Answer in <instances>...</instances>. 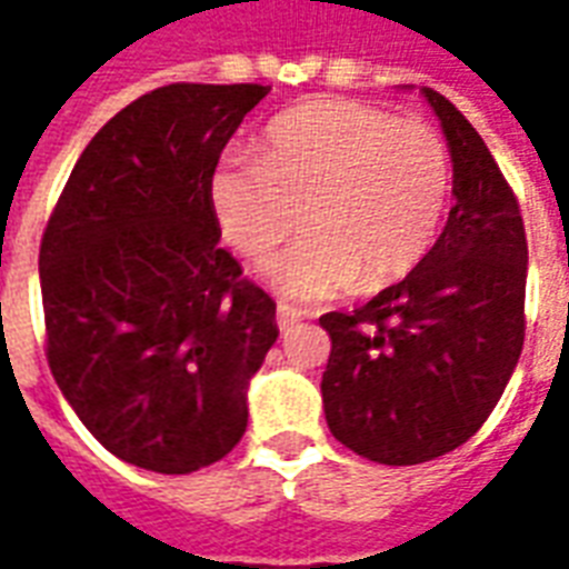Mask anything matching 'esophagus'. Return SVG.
Masks as SVG:
<instances>
[{
	"mask_svg": "<svg viewBox=\"0 0 569 569\" xmlns=\"http://www.w3.org/2000/svg\"><path fill=\"white\" fill-rule=\"evenodd\" d=\"M298 322V313L296 310H289L286 308V305H280V308H277V326H280V332H289V329H292V326H296Z\"/></svg>",
	"mask_w": 569,
	"mask_h": 569,
	"instance_id": "34e87169",
	"label": "esophagus"
}]
</instances>
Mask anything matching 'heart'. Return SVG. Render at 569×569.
Segmentation results:
<instances>
[{
  "instance_id": "obj_1",
  "label": "heart",
  "mask_w": 569,
  "mask_h": 569,
  "mask_svg": "<svg viewBox=\"0 0 569 569\" xmlns=\"http://www.w3.org/2000/svg\"><path fill=\"white\" fill-rule=\"evenodd\" d=\"M212 219L231 247L264 261L289 301H326L399 283L427 256L451 198V154L423 121L359 100H310L264 130L259 158H224L207 182Z\"/></svg>"
}]
</instances>
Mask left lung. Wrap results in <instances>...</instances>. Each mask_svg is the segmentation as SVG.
Wrapping results in <instances>:
<instances>
[{"label": "left lung", "mask_w": 569, "mask_h": 569, "mask_svg": "<svg viewBox=\"0 0 569 569\" xmlns=\"http://www.w3.org/2000/svg\"><path fill=\"white\" fill-rule=\"evenodd\" d=\"M451 151L453 207L436 247L402 283L353 313H326L332 338L322 408L332 436L375 463L436 460L476 436L525 345L527 237L518 200L478 130L432 88Z\"/></svg>", "instance_id": "obj_1"}]
</instances>
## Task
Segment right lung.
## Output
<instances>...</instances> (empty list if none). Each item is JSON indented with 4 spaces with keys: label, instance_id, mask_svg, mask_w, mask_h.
Here are the masks:
<instances>
[{
    "label": "right lung",
    "instance_id": "right-lung-1",
    "mask_svg": "<svg viewBox=\"0 0 569 569\" xmlns=\"http://www.w3.org/2000/svg\"><path fill=\"white\" fill-rule=\"evenodd\" d=\"M261 84H167L69 173L39 249L48 366L106 451L161 476L222 460L277 305L219 247L207 182Z\"/></svg>",
    "mask_w": 569,
    "mask_h": 569
}]
</instances>
